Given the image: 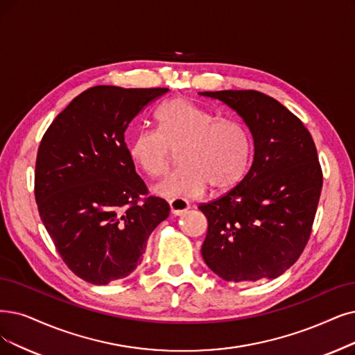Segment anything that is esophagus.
<instances>
[{"mask_svg": "<svg viewBox=\"0 0 355 355\" xmlns=\"http://www.w3.org/2000/svg\"><path fill=\"white\" fill-rule=\"evenodd\" d=\"M168 205H170V211H172L173 216L187 214V211L191 208L189 202L187 200H182V198H175V200H170Z\"/></svg>", "mask_w": 355, "mask_h": 355, "instance_id": "34e87169", "label": "esophagus"}]
</instances>
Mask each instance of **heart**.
I'll return each instance as SVG.
<instances>
[{"label": "heart", "instance_id": "obj_1", "mask_svg": "<svg viewBox=\"0 0 355 355\" xmlns=\"http://www.w3.org/2000/svg\"><path fill=\"white\" fill-rule=\"evenodd\" d=\"M157 130H138L130 143L131 160L151 178L166 175L178 151L180 164L154 192L164 198L201 195L207 187L229 191L246 176L253 153L246 126L214 113L185 97H175L154 113Z\"/></svg>", "mask_w": 355, "mask_h": 355}]
</instances>
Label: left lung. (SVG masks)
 Segmentation results:
<instances>
[{
	"mask_svg": "<svg viewBox=\"0 0 355 355\" xmlns=\"http://www.w3.org/2000/svg\"><path fill=\"white\" fill-rule=\"evenodd\" d=\"M237 112L253 137V163L230 192L200 208L208 220L201 248L229 282L272 279L300 258L322 191L318 151L303 122L257 90L202 92Z\"/></svg>",
	"mask_w": 355,
	"mask_h": 355,
	"instance_id": "obj_1",
	"label": "left lung"
}]
</instances>
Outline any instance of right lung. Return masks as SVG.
Masks as SVG:
<instances>
[{"label":"right lung","mask_w":355,"mask_h":355,"mask_svg":"<svg viewBox=\"0 0 355 355\" xmlns=\"http://www.w3.org/2000/svg\"><path fill=\"white\" fill-rule=\"evenodd\" d=\"M168 89L96 86L78 94L40 141L39 216L67 266L96 286L128 277L170 207L148 189L125 143L131 121Z\"/></svg>","instance_id":"obj_1"}]
</instances>
